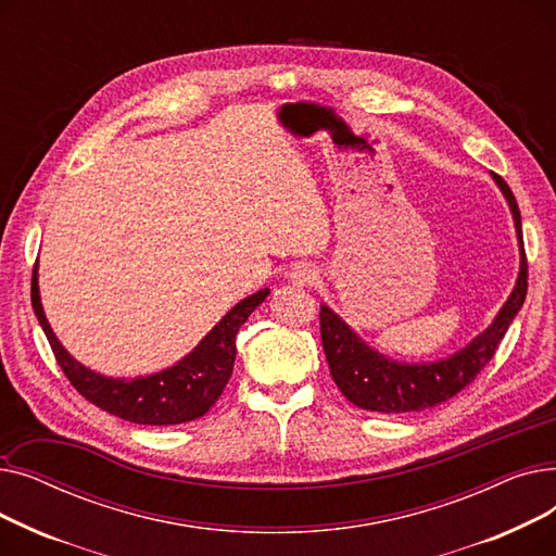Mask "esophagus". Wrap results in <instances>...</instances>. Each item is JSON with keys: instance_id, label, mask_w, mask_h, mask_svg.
<instances>
[{"instance_id": "esophagus-1", "label": "esophagus", "mask_w": 556, "mask_h": 556, "mask_svg": "<svg viewBox=\"0 0 556 556\" xmlns=\"http://www.w3.org/2000/svg\"><path fill=\"white\" fill-rule=\"evenodd\" d=\"M288 281L298 288L311 286L317 281V270H315V266H311V263H295V266L288 273Z\"/></svg>"}]
</instances>
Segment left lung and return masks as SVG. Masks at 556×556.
Returning a JSON list of instances; mask_svg holds the SVG:
<instances>
[{
	"label": "left lung",
	"instance_id": "obj_1",
	"mask_svg": "<svg viewBox=\"0 0 556 556\" xmlns=\"http://www.w3.org/2000/svg\"><path fill=\"white\" fill-rule=\"evenodd\" d=\"M491 178L509 204L518 239L520 268L511 295L503 308L495 313L493 323L469 344H464L455 354L440 361H394L369 346L327 304L319 306V327H323L319 331H323V346L333 381L338 390L354 405L363 407V410L381 415L421 413L426 407H434L453 399L493 358L495 349H498L514 317L518 315L525 295H528V258H525L522 248L520 212L511 189L501 175L491 170Z\"/></svg>",
	"mask_w": 556,
	"mask_h": 556
}]
</instances>
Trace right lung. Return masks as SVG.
<instances>
[{
  "mask_svg": "<svg viewBox=\"0 0 556 556\" xmlns=\"http://www.w3.org/2000/svg\"><path fill=\"white\" fill-rule=\"evenodd\" d=\"M270 288H261L254 295L231 306L218 319L216 327L175 365L149 376L114 378L78 363L55 338L40 302L38 263L31 281V304L36 317L70 383L101 410L143 426L187 424L210 413V407L218 401L231 376L233 358H237V333L248 323L252 311L266 302Z\"/></svg>",
  "mask_w": 556,
  "mask_h": 556,
  "instance_id": "1",
  "label": "right lung"
}]
</instances>
